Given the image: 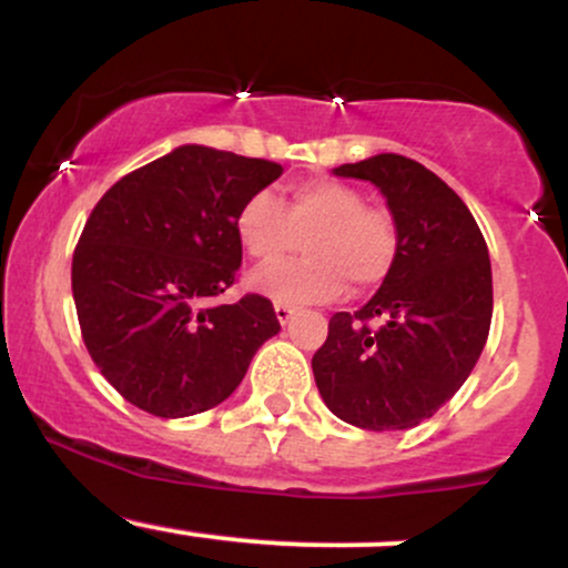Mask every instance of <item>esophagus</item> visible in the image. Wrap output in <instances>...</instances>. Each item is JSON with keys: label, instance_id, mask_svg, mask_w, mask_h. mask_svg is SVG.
Returning a JSON list of instances; mask_svg holds the SVG:
<instances>
[{"label": "esophagus", "instance_id": "1", "mask_svg": "<svg viewBox=\"0 0 568 568\" xmlns=\"http://www.w3.org/2000/svg\"><path fill=\"white\" fill-rule=\"evenodd\" d=\"M293 312H296V306H291L288 302H275V315H277V321L283 323V325L291 321Z\"/></svg>", "mask_w": 568, "mask_h": 568}]
</instances>
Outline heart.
Segmentation results:
<instances>
[{"mask_svg":"<svg viewBox=\"0 0 568 568\" xmlns=\"http://www.w3.org/2000/svg\"><path fill=\"white\" fill-rule=\"evenodd\" d=\"M240 245L258 264H274L306 236L302 263L266 266L251 285L277 302H328L344 288L366 293L382 285L397 258L393 213L368 205L357 186L338 179H306L288 189V202L256 192L234 219Z\"/></svg>","mask_w":568,"mask_h":568,"instance_id":"heart-1","label":"heart"}]
</instances>
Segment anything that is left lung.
I'll return each mask as SVG.
<instances>
[{
    "label": "left lung",
    "instance_id": "left-lung-1",
    "mask_svg": "<svg viewBox=\"0 0 568 568\" xmlns=\"http://www.w3.org/2000/svg\"><path fill=\"white\" fill-rule=\"evenodd\" d=\"M379 186L397 226V258L376 296L336 312L312 357L325 406L347 425L406 429L452 400L491 328L488 247L473 213L416 160L376 154L334 171Z\"/></svg>",
    "mask_w": 568,
    "mask_h": 568
}]
</instances>
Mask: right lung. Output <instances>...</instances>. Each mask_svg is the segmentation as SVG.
<instances>
[{
    "mask_svg": "<svg viewBox=\"0 0 568 568\" xmlns=\"http://www.w3.org/2000/svg\"><path fill=\"white\" fill-rule=\"evenodd\" d=\"M280 173L277 162L189 143L98 200L71 291L84 347L128 403L160 419L219 406L280 331L258 293L211 304L237 283L240 205Z\"/></svg>",
    "mask_w": 568,
    "mask_h": 568,
    "instance_id": "obj_1",
    "label": "right lung"
}]
</instances>
